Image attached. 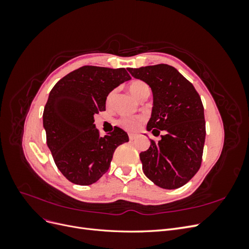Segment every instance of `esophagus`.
Wrapping results in <instances>:
<instances>
[{"instance_id":"obj_1","label":"esophagus","mask_w":249,"mask_h":249,"mask_svg":"<svg viewBox=\"0 0 249 249\" xmlns=\"http://www.w3.org/2000/svg\"><path fill=\"white\" fill-rule=\"evenodd\" d=\"M129 139L132 141V140H135L136 139V135L135 134H129Z\"/></svg>"}]
</instances>
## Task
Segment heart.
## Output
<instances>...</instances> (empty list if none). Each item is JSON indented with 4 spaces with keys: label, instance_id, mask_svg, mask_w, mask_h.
<instances>
[{
    "label": "heart",
    "instance_id": "1",
    "mask_svg": "<svg viewBox=\"0 0 249 249\" xmlns=\"http://www.w3.org/2000/svg\"><path fill=\"white\" fill-rule=\"evenodd\" d=\"M129 91L136 97V99L140 100L142 99L143 96L148 95L150 89L148 87V85L146 84L145 82L140 81V80H134L132 81L129 84ZM113 95V92L109 94L108 96V101L111 100V97ZM143 118L142 116H138V117H124L119 120V124L122 125L123 127H124L125 130L127 131H135L137 130L139 125L143 123Z\"/></svg>",
    "mask_w": 249,
    "mask_h": 249
}]
</instances>
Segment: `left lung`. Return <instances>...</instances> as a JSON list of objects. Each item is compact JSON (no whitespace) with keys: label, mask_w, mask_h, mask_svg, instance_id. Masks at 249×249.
I'll return each mask as SVG.
<instances>
[{"label":"left lung","mask_w":249,"mask_h":249,"mask_svg":"<svg viewBox=\"0 0 249 249\" xmlns=\"http://www.w3.org/2000/svg\"><path fill=\"white\" fill-rule=\"evenodd\" d=\"M127 71L152 88L154 106L147 131L155 136L165 133L158 142L150 140L149 148L140 153L143 172L163 189H177L189 182L201 165L206 122L200 96L170 65Z\"/></svg>","instance_id":"8db88e82"}]
</instances>
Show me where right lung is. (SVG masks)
Returning a JSON list of instances; mask_svg holds the SVG:
<instances>
[{
	"instance_id": "1",
	"label": "right lung",
	"mask_w": 249,
	"mask_h": 249,
	"mask_svg": "<svg viewBox=\"0 0 249 249\" xmlns=\"http://www.w3.org/2000/svg\"><path fill=\"white\" fill-rule=\"evenodd\" d=\"M130 79L124 69L85 65L66 74L51 90L42 115L47 144L70 182L95 183L108 171L117 146L129 141L117 126L100 136L93 123L94 114L106 110L108 94Z\"/></svg>"
}]
</instances>
